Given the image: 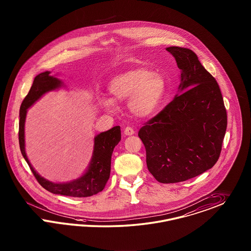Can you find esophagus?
<instances>
[{"label": "esophagus", "mask_w": 251, "mask_h": 251, "mask_svg": "<svg viewBox=\"0 0 251 251\" xmlns=\"http://www.w3.org/2000/svg\"><path fill=\"white\" fill-rule=\"evenodd\" d=\"M124 134L125 135H132V134H134V130L130 127H126L124 129Z\"/></svg>", "instance_id": "obj_1"}]
</instances>
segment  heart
<instances>
[{"instance_id": "obj_1", "label": "heart", "mask_w": 251, "mask_h": 251, "mask_svg": "<svg viewBox=\"0 0 251 251\" xmlns=\"http://www.w3.org/2000/svg\"><path fill=\"white\" fill-rule=\"evenodd\" d=\"M108 91L113 98L102 97L100 103L108 111H116V101L129 99V109L134 116L146 119L156 112L168 92L163 75L145 69H131L112 78Z\"/></svg>"}]
</instances>
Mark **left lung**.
Segmentation results:
<instances>
[{
    "mask_svg": "<svg viewBox=\"0 0 251 251\" xmlns=\"http://www.w3.org/2000/svg\"><path fill=\"white\" fill-rule=\"evenodd\" d=\"M181 72L179 93L138 132L148 171L162 183L184 182L211 169L227 127L224 98L216 79L190 49L171 46Z\"/></svg>",
    "mask_w": 251,
    "mask_h": 251,
    "instance_id": "left-lung-1",
    "label": "left lung"
}]
</instances>
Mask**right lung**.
<instances>
[{
	"instance_id": "add662e5",
	"label": "right lung",
	"mask_w": 251,
	"mask_h": 251,
	"mask_svg": "<svg viewBox=\"0 0 251 251\" xmlns=\"http://www.w3.org/2000/svg\"><path fill=\"white\" fill-rule=\"evenodd\" d=\"M50 71H44L35 77L32 86L23 100L19 110V147L22 156L29 166L35 178L39 183L49 192L55 195L68 196L73 198H86L103 190L110 176L111 156L115 147L121 139V127L97 134L95 137L94 151L86 172L78 179L68 182H52L46 180L37 173L30 164L25 149V121L27 109L43 95L58 90L64 86V82L55 76H51Z\"/></svg>"
}]
</instances>
